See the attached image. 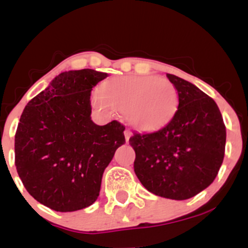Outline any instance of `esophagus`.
<instances>
[{
	"mask_svg": "<svg viewBox=\"0 0 248 248\" xmlns=\"http://www.w3.org/2000/svg\"><path fill=\"white\" fill-rule=\"evenodd\" d=\"M124 138H126V141L128 142V141H129V138H130V134H132V133H130V130L129 129H126V130H124Z\"/></svg>",
	"mask_w": 248,
	"mask_h": 248,
	"instance_id": "34e87169",
	"label": "esophagus"
}]
</instances>
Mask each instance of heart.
I'll return each instance as SVG.
<instances>
[{"label": "heart", "instance_id": "heart-1", "mask_svg": "<svg viewBox=\"0 0 248 248\" xmlns=\"http://www.w3.org/2000/svg\"><path fill=\"white\" fill-rule=\"evenodd\" d=\"M95 107L119 110L140 130H155L169 124L178 107V93L167 79L154 76L118 77L102 85L93 96Z\"/></svg>", "mask_w": 248, "mask_h": 248}]
</instances>
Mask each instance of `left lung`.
<instances>
[{
	"mask_svg": "<svg viewBox=\"0 0 248 248\" xmlns=\"http://www.w3.org/2000/svg\"><path fill=\"white\" fill-rule=\"evenodd\" d=\"M178 93L172 120L153 133H134V171L149 192L184 201L215 181L224 160L226 128L212 98L191 82L167 75Z\"/></svg>",
	"mask_w": 248,
	"mask_h": 248,
	"instance_id": "8db88e82",
	"label": "left lung"
}]
</instances>
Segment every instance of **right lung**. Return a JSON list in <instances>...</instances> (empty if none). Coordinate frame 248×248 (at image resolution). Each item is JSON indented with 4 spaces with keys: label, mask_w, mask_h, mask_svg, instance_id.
<instances>
[{
    "label": "right lung",
    "mask_w": 248,
    "mask_h": 248,
    "mask_svg": "<svg viewBox=\"0 0 248 248\" xmlns=\"http://www.w3.org/2000/svg\"><path fill=\"white\" fill-rule=\"evenodd\" d=\"M107 73L65 71L25 106L15 135V166L27 191L43 205L72 212L92 205L102 173L124 140L116 120H91V91Z\"/></svg>",
    "instance_id": "add662e5"
}]
</instances>
